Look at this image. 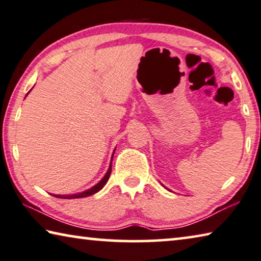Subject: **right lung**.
I'll return each instance as SVG.
<instances>
[{
    "instance_id": "obj_1",
    "label": "right lung",
    "mask_w": 261,
    "mask_h": 261,
    "mask_svg": "<svg viewBox=\"0 0 261 261\" xmlns=\"http://www.w3.org/2000/svg\"><path fill=\"white\" fill-rule=\"evenodd\" d=\"M31 91V90H30ZM29 91V92H30ZM28 92V93H29ZM28 96V95H27ZM115 150V149H114ZM113 153H114V151H113ZM112 159H113V155H112ZM112 159H111V164H110V166H109V170H108V172L105 173V176L102 177L101 179H100V181H98L95 186H92L91 189H89V190H85V191H83V192H80V193H76V194H67V195H60V194H52V195H54L55 198H60V199H79V198H85V196H90V195H92V194H95V193H97V192H99L102 187L105 186V184L108 182V180H109V178H110V174H111V170H112Z\"/></svg>"
}]
</instances>
